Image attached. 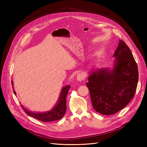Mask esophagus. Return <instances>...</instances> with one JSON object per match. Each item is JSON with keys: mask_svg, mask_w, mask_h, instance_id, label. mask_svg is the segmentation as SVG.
<instances>
[{"mask_svg": "<svg viewBox=\"0 0 147 147\" xmlns=\"http://www.w3.org/2000/svg\"><path fill=\"white\" fill-rule=\"evenodd\" d=\"M77 80L79 82H81L82 80H84V78H85V75H84V72H80L77 74Z\"/></svg>", "mask_w": 147, "mask_h": 147, "instance_id": "1", "label": "esophagus"}]
</instances>
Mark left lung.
Returning a JSON list of instances; mask_svg holds the SVG:
<instances>
[{"mask_svg": "<svg viewBox=\"0 0 147 147\" xmlns=\"http://www.w3.org/2000/svg\"><path fill=\"white\" fill-rule=\"evenodd\" d=\"M112 70L99 69L92 72L86 83L93 108L98 113L110 115L117 113L134 96L139 80L136 62L129 48L119 40L114 53Z\"/></svg>", "mask_w": 147, "mask_h": 147, "instance_id": "left-lung-1", "label": "left lung"}]
</instances>
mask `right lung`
<instances>
[{"instance_id": "1", "label": "right lung", "mask_w": 147, "mask_h": 147, "mask_svg": "<svg viewBox=\"0 0 147 147\" xmlns=\"http://www.w3.org/2000/svg\"><path fill=\"white\" fill-rule=\"evenodd\" d=\"M11 84L13 85L12 82ZM70 88V85H68L63 88L59 96L58 102H57V104L55 107L51 109L50 111H49V112L44 113H35L30 112V111H29L28 110H26L21 105L22 109L24 110L25 113H27L29 116L43 122H50L60 119L64 117L65 113L66 96ZM13 92H14L15 94H16V92L15 91H13Z\"/></svg>"}]
</instances>
